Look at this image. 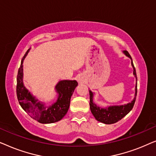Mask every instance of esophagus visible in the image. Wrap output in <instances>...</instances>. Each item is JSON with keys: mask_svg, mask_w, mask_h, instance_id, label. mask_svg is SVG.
I'll use <instances>...</instances> for the list:
<instances>
[{"mask_svg": "<svg viewBox=\"0 0 156 156\" xmlns=\"http://www.w3.org/2000/svg\"><path fill=\"white\" fill-rule=\"evenodd\" d=\"M78 81H79V82H82L83 81H84V80H83L82 77H79Z\"/></svg>", "mask_w": 156, "mask_h": 156, "instance_id": "obj_1", "label": "esophagus"}]
</instances>
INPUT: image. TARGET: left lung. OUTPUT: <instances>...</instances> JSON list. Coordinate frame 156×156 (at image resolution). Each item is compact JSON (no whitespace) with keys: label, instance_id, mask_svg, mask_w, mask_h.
I'll return each mask as SVG.
<instances>
[{"label":"left lung","instance_id":"8db88e82","mask_svg":"<svg viewBox=\"0 0 156 156\" xmlns=\"http://www.w3.org/2000/svg\"><path fill=\"white\" fill-rule=\"evenodd\" d=\"M126 55V56L129 57L131 59V65L133 68V75L135 76L137 81V76H136V69L134 67L133 60L131 55L126 50H124L123 52ZM135 97L133 101L127 104L124 105H119V106H110L106 108H101L98 106L97 104L94 103L93 101V96L94 94L91 91L89 90V99H90V102H89V105H90L91 112L97 119L99 122L104 123L105 124H112V123H116L117 121H120L121 119H123L126 115H127L129 113L131 112L132 108H133L134 104L136 101V94H137V83L136 84L135 89Z\"/></svg>","mask_w":156,"mask_h":156}]
</instances>
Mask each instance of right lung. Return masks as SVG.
Wrapping results in <instances>:
<instances>
[{
	"label": "right lung",
	"mask_w": 156,
	"mask_h": 156,
	"mask_svg": "<svg viewBox=\"0 0 156 156\" xmlns=\"http://www.w3.org/2000/svg\"><path fill=\"white\" fill-rule=\"evenodd\" d=\"M26 55L21 61L17 76L16 93L19 104L23 110L34 120L41 123H52L60 121L69 109L70 99L78 83L76 80H62L55 86L58 94L56 102L51 106H45L25 88L23 84V63Z\"/></svg>",
	"instance_id": "add662e5"
}]
</instances>
